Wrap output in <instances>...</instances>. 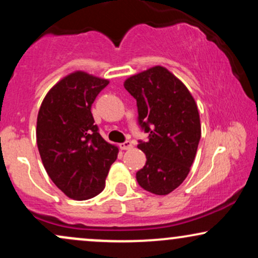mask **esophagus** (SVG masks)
<instances>
[{"label":"esophagus","mask_w":258,"mask_h":258,"mask_svg":"<svg viewBox=\"0 0 258 258\" xmlns=\"http://www.w3.org/2000/svg\"><path fill=\"white\" fill-rule=\"evenodd\" d=\"M120 148L122 150H127V149H130V148H132V143L130 141H126V142H123V143L120 144Z\"/></svg>","instance_id":"1"}]
</instances>
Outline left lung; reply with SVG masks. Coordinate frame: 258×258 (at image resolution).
<instances>
[{"label":"left lung","mask_w":258,"mask_h":258,"mask_svg":"<svg viewBox=\"0 0 258 258\" xmlns=\"http://www.w3.org/2000/svg\"><path fill=\"white\" fill-rule=\"evenodd\" d=\"M137 100L138 123L149 133L138 148L147 162L136 173L138 184L167 195L186 178L201 137L198 105L185 85L164 67H153L125 81Z\"/></svg>","instance_id":"1"}]
</instances>
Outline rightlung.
Listing matches in <instances>:
<instances>
[{
  "instance_id": "obj_1",
  "label": "right lung",
  "mask_w": 258,
  "mask_h": 258,
  "mask_svg": "<svg viewBox=\"0 0 258 258\" xmlns=\"http://www.w3.org/2000/svg\"><path fill=\"white\" fill-rule=\"evenodd\" d=\"M109 84L85 72L69 74L44 97L37 115L36 141L46 172L70 199L87 200L105 186L117 147L94 125L92 104Z\"/></svg>"
}]
</instances>
